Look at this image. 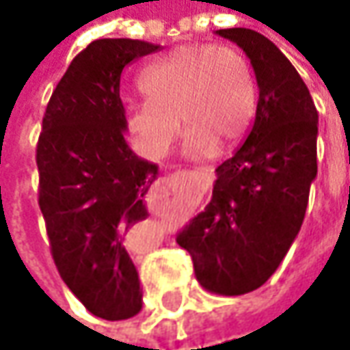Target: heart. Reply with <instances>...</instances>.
<instances>
[{
    "label": "heart",
    "mask_w": 350,
    "mask_h": 350,
    "mask_svg": "<svg viewBox=\"0 0 350 350\" xmlns=\"http://www.w3.org/2000/svg\"><path fill=\"white\" fill-rule=\"evenodd\" d=\"M146 99L130 105L126 124L154 157L169 152L187 126L185 152L206 157L235 146L255 116L257 89L249 62L230 46L189 44L148 66L140 75Z\"/></svg>",
    "instance_id": "obj_1"
}]
</instances>
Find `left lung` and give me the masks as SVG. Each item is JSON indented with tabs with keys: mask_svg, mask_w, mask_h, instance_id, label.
Masks as SVG:
<instances>
[{
	"mask_svg": "<svg viewBox=\"0 0 350 350\" xmlns=\"http://www.w3.org/2000/svg\"><path fill=\"white\" fill-rule=\"evenodd\" d=\"M245 52L259 88L245 142L216 169L212 198L177 234L214 294L262 286L300 232L317 175V111L296 68L262 34L220 29Z\"/></svg>",
	"mask_w": 350,
	"mask_h": 350,
	"instance_id": "1",
	"label": "left lung"
}]
</instances>
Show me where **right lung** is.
I'll use <instances>...</instances> for the list:
<instances>
[{
  "label": "right lung",
  "mask_w": 350,
  "mask_h": 350,
  "mask_svg": "<svg viewBox=\"0 0 350 350\" xmlns=\"http://www.w3.org/2000/svg\"><path fill=\"white\" fill-rule=\"evenodd\" d=\"M159 44L99 38L81 50L56 85L36 146L38 204L58 273L93 316L118 321L142 310L128 230L148 218L146 193L157 165L124 140L122 70Z\"/></svg>",
  "instance_id": "add662e5"
}]
</instances>
